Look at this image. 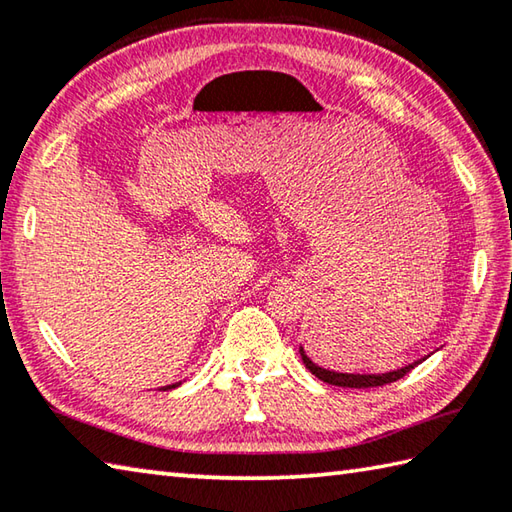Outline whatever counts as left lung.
<instances>
[{"mask_svg": "<svg viewBox=\"0 0 512 512\" xmlns=\"http://www.w3.org/2000/svg\"><path fill=\"white\" fill-rule=\"evenodd\" d=\"M298 352H301V359L305 363V368L310 370L316 379H321L330 385H339V388H379V385L385 383H394L406 376L412 368H417V365L423 361H414L406 368L401 370H392V372H383V374H347V372H334V370H325L321 365H316L310 356L305 354L303 347H298Z\"/></svg>", "mask_w": 512, "mask_h": 512, "instance_id": "1", "label": "left lung"}]
</instances>
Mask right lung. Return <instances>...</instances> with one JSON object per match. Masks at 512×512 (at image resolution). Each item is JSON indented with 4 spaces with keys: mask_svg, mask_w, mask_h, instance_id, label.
<instances>
[{
    "mask_svg": "<svg viewBox=\"0 0 512 512\" xmlns=\"http://www.w3.org/2000/svg\"><path fill=\"white\" fill-rule=\"evenodd\" d=\"M178 385H180V383H173V385H165V388H162V390H171V388H178Z\"/></svg>",
    "mask_w": 512,
    "mask_h": 512,
    "instance_id": "obj_1",
    "label": "right lung"
}]
</instances>
